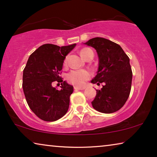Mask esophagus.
Masks as SVG:
<instances>
[{"label": "esophagus", "mask_w": 157, "mask_h": 157, "mask_svg": "<svg viewBox=\"0 0 157 157\" xmlns=\"http://www.w3.org/2000/svg\"><path fill=\"white\" fill-rule=\"evenodd\" d=\"M74 89L75 90H83L85 89V86H74Z\"/></svg>", "instance_id": "esophagus-1"}]
</instances>
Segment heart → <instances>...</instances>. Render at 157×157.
<instances>
[{
  "mask_svg": "<svg viewBox=\"0 0 157 157\" xmlns=\"http://www.w3.org/2000/svg\"><path fill=\"white\" fill-rule=\"evenodd\" d=\"M80 53L83 58L85 59L90 54H94L92 49L90 48H83L80 51ZM67 57L64 59L63 66L67 67ZM92 76V73L88 70H73L69 72L67 75V79L70 83L75 86H82L86 80Z\"/></svg>",
  "mask_w": 157,
  "mask_h": 157,
  "instance_id": "obj_1",
  "label": "heart"
}]
</instances>
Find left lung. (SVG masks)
Wrapping results in <instances>:
<instances>
[{
    "label": "left lung",
    "mask_w": 157,
    "mask_h": 157,
    "mask_svg": "<svg viewBox=\"0 0 157 157\" xmlns=\"http://www.w3.org/2000/svg\"><path fill=\"white\" fill-rule=\"evenodd\" d=\"M85 44L97 50L99 60L97 75L91 82L104 84L97 90L93 108L101 113H114L129 97L132 78L130 58L118 44L106 39L96 37Z\"/></svg>",
    "instance_id": "8db88e82"
}]
</instances>
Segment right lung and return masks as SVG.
I'll return each instance as SVG.
<instances>
[{"label": "right lung", "mask_w": 157, "mask_h": 157, "mask_svg": "<svg viewBox=\"0 0 157 157\" xmlns=\"http://www.w3.org/2000/svg\"><path fill=\"white\" fill-rule=\"evenodd\" d=\"M75 46L44 44L30 55L23 71L22 88L28 106L44 121H57L68 110L73 86L63 81L60 71L65 56ZM55 81L62 82L60 90L52 86Z\"/></svg>", "instance_id": "right-lung-1"}]
</instances>
